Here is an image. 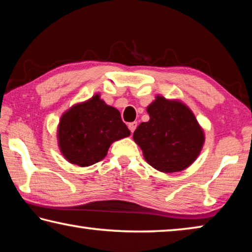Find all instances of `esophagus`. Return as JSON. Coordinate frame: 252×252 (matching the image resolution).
Wrapping results in <instances>:
<instances>
[{"label":"esophagus","mask_w":252,"mask_h":252,"mask_svg":"<svg viewBox=\"0 0 252 252\" xmlns=\"http://www.w3.org/2000/svg\"><path fill=\"white\" fill-rule=\"evenodd\" d=\"M136 126H138V123H136V122H130L129 125H127V127H129V129H130L131 133H133L134 130L136 129Z\"/></svg>","instance_id":"esophagus-1"}]
</instances>
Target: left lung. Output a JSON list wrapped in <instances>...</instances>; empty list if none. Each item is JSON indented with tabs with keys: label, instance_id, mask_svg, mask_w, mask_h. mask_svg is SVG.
I'll return each mask as SVG.
<instances>
[{
	"label": "left lung",
	"instance_id": "8db88e82",
	"mask_svg": "<svg viewBox=\"0 0 252 252\" xmlns=\"http://www.w3.org/2000/svg\"><path fill=\"white\" fill-rule=\"evenodd\" d=\"M147 112L150 120L136 127L133 140L148 163L164 173L192 164L204 143L203 130L192 111L181 101L157 95Z\"/></svg>",
	"mask_w": 252,
	"mask_h": 252
}]
</instances>
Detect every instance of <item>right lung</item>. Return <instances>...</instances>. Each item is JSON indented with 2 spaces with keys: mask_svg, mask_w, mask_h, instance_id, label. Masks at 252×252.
Masks as SVG:
<instances>
[{
  "mask_svg": "<svg viewBox=\"0 0 252 252\" xmlns=\"http://www.w3.org/2000/svg\"><path fill=\"white\" fill-rule=\"evenodd\" d=\"M129 135L120 112L101 100L100 94L70 108L62 114L58 127L63 157L80 167L101 161L111 144Z\"/></svg>",
  "mask_w": 252,
  "mask_h": 252,
  "instance_id": "right-lung-1",
  "label": "right lung"
}]
</instances>
